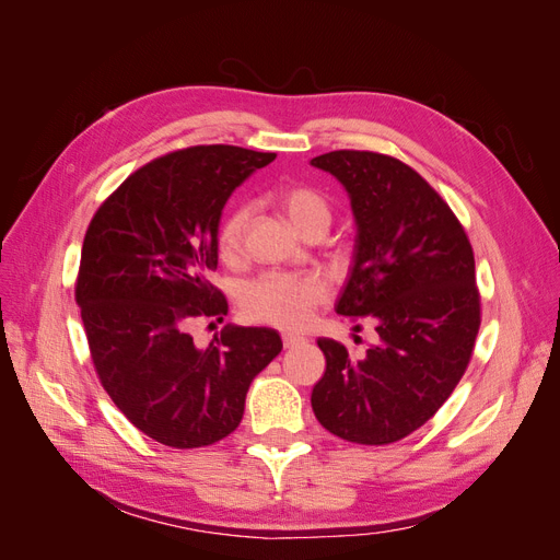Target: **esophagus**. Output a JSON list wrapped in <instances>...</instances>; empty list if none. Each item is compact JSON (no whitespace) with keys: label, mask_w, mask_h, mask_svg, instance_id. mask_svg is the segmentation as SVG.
Listing matches in <instances>:
<instances>
[{"label":"esophagus","mask_w":560,"mask_h":560,"mask_svg":"<svg viewBox=\"0 0 560 560\" xmlns=\"http://www.w3.org/2000/svg\"><path fill=\"white\" fill-rule=\"evenodd\" d=\"M301 343H306V338L299 336V334H284V336H282V346H284V348H296V346H301Z\"/></svg>","instance_id":"34e87169"}]
</instances>
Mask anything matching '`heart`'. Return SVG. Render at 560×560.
<instances>
[{
    "label": "heart",
    "instance_id": "heart-1",
    "mask_svg": "<svg viewBox=\"0 0 560 560\" xmlns=\"http://www.w3.org/2000/svg\"><path fill=\"white\" fill-rule=\"evenodd\" d=\"M280 208L290 217L296 231L306 233L311 226H329V200L313 186L294 184L278 196ZM249 224V208L235 206L219 224L217 249L224 261H235L243 252L245 231ZM327 299V287L317 276H296L270 270L245 284L241 308L247 319L280 329H299L311 319L313 311Z\"/></svg>",
    "mask_w": 560,
    "mask_h": 560
}]
</instances>
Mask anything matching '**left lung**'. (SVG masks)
<instances>
[{"label": "left lung", "instance_id": "obj_1", "mask_svg": "<svg viewBox=\"0 0 560 560\" xmlns=\"http://www.w3.org/2000/svg\"><path fill=\"white\" fill-rule=\"evenodd\" d=\"M311 163L346 186L358 222L336 313L378 331L364 358L319 338L327 371L311 404L331 434L385 446L425 425L471 360L481 325L474 252L448 202L399 159L338 149Z\"/></svg>", "mask_w": 560, "mask_h": 560}]
</instances>
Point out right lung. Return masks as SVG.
I'll return each mask as SVG.
<instances>
[{
	"mask_svg": "<svg viewBox=\"0 0 560 560\" xmlns=\"http://www.w3.org/2000/svg\"><path fill=\"white\" fill-rule=\"evenodd\" d=\"M276 154L186 147L135 171L93 214L74 287L97 378L135 428L171 448H200L241 425L254 376L280 334L224 327L208 348L191 319L229 313L210 284L217 231L235 186Z\"/></svg>",
	"mask_w": 560,
	"mask_h": 560,
	"instance_id": "obj_1",
	"label": "right lung"
}]
</instances>
